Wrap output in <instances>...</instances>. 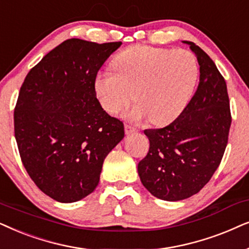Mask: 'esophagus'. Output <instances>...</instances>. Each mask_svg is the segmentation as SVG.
Returning a JSON list of instances; mask_svg holds the SVG:
<instances>
[{"instance_id":"obj_1","label":"esophagus","mask_w":249,"mask_h":249,"mask_svg":"<svg viewBox=\"0 0 249 249\" xmlns=\"http://www.w3.org/2000/svg\"><path fill=\"white\" fill-rule=\"evenodd\" d=\"M135 132H137V128L131 126V125H128V124H125V133L133 134V133H135Z\"/></svg>"}]
</instances>
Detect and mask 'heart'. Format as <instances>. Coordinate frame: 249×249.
<instances>
[{
    "mask_svg": "<svg viewBox=\"0 0 249 249\" xmlns=\"http://www.w3.org/2000/svg\"><path fill=\"white\" fill-rule=\"evenodd\" d=\"M114 71L95 75L93 88L102 108L118 114L132 101L128 117L163 125L177 118L190 99L198 77L197 59L188 50L134 45L112 61Z\"/></svg>",
    "mask_w": 249,
    "mask_h": 249,
    "instance_id": "obj_1",
    "label": "heart"
}]
</instances>
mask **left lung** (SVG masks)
I'll return each mask as SVG.
<instances>
[{
    "label": "left lung",
    "mask_w": 249,
    "mask_h": 249,
    "mask_svg": "<svg viewBox=\"0 0 249 249\" xmlns=\"http://www.w3.org/2000/svg\"><path fill=\"white\" fill-rule=\"evenodd\" d=\"M199 85L171 124L144 130L149 151L138 164L142 184L152 196L178 201L199 192L220 165L231 125L227 84L214 61L194 42Z\"/></svg>",
    "instance_id": "obj_1"
}]
</instances>
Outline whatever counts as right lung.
I'll use <instances>...</instances> for the list:
<instances>
[{
    "instance_id": "obj_1",
    "label": "right lung",
    "mask_w": 249,
    "mask_h": 249,
    "mask_svg": "<svg viewBox=\"0 0 249 249\" xmlns=\"http://www.w3.org/2000/svg\"><path fill=\"white\" fill-rule=\"evenodd\" d=\"M122 42L71 38L50 51L22 83L15 137L24 167L39 190L60 203L90 195L124 124L102 109L93 82Z\"/></svg>"
}]
</instances>
